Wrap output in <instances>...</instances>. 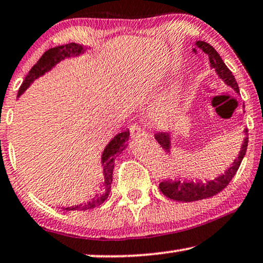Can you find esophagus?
I'll return each mask as SVG.
<instances>
[{"label": "esophagus", "instance_id": "34e87169", "mask_svg": "<svg viewBox=\"0 0 263 263\" xmlns=\"http://www.w3.org/2000/svg\"><path fill=\"white\" fill-rule=\"evenodd\" d=\"M129 131H131V137L134 141L136 142H142V141H145V139L148 138V134L147 132L143 129L141 126L135 124L132 125L131 127H129Z\"/></svg>", "mask_w": 263, "mask_h": 263}]
</instances>
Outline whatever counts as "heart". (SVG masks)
Returning a JSON list of instances; mask_svg holds the SVG:
<instances>
[{
    "label": "heart",
    "instance_id": "b5f03b06",
    "mask_svg": "<svg viewBox=\"0 0 263 263\" xmlns=\"http://www.w3.org/2000/svg\"><path fill=\"white\" fill-rule=\"evenodd\" d=\"M174 108H175L174 101H172V99H168V101L162 102L161 104H159L158 107L154 109V115L156 116V119H159V120L166 121L171 118Z\"/></svg>",
    "mask_w": 263,
    "mask_h": 263
}]
</instances>
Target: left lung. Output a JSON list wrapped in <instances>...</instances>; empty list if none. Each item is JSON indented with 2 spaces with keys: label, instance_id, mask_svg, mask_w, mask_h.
<instances>
[{
  "label": "left lung",
  "instance_id": "1",
  "mask_svg": "<svg viewBox=\"0 0 263 263\" xmlns=\"http://www.w3.org/2000/svg\"><path fill=\"white\" fill-rule=\"evenodd\" d=\"M195 48H193L194 53L197 51L204 52L209 57V62H210V66L212 69H215L216 74L218 75V78L222 79L224 81V84L234 89L235 92L239 93V86L235 81L234 75L232 74V71L227 68V65L224 64L222 58L220 57L217 51L212 47L211 45H209L208 42L204 41H197L194 43ZM245 132V138L242 141L240 152L237 156V159H234V161L232 162L231 167H228L224 171V174H222L215 179H210V181H182V177H178L177 179H166L162 181L159 184V188L162 194L165 197L172 199V200L177 201H197L202 200V199L214 197V195L218 194L222 189H224L229 184V182L232 181V178L234 177V175L237 174L239 166L241 164L242 158H244L245 153H247L248 148V141L249 138L247 137L248 129H244ZM155 139L158 141L159 144L165 149L166 152H171V135L167 132H159L155 135Z\"/></svg>",
  "mask_w": 263,
  "mask_h": 263
}]
</instances>
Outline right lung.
Segmentation results:
<instances>
[{
  "mask_svg": "<svg viewBox=\"0 0 263 263\" xmlns=\"http://www.w3.org/2000/svg\"><path fill=\"white\" fill-rule=\"evenodd\" d=\"M86 47L79 45V43H68L64 46H58V47L49 48L48 51L43 53V55L39 59L37 63L32 66L31 70L28 72V75L25 76L24 81L18 91V97H21V95L25 92V89L29 87L36 79H39L40 76L45 75L46 72H48L52 68H54L61 61H64L65 58L70 57H78V55L85 53ZM129 137V131L120 132L108 143V145L105 147L104 152L102 154V166H103V187L105 188V192L103 194L98 195L96 194L95 198H92L89 201L81 202L78 205H71V206H65L62 208L63 210L66 211H86L91 210L103 204L107 200L109 192L111 188V182H112V170H114V161L116 156L121 154L125 151V148L127 147V141Z\"/></svg>",
  "mask_w": 263,
  "mask_h": 263,
  "instance_id": "1",
  "label": "right lung"
}]
</instances>
